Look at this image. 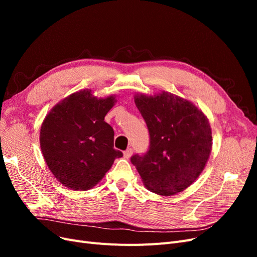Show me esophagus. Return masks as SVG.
I'll return each instance as SVG.
<instances>
[{
	"mask_svg": "<svg viewBox=\"0 0 257 257\" xmlns=\"http://www.w3.org/2000/svg\"><path fill=\"white\" fill-rule=\"evenodd\" d=\"M132 154H133V149H131V148H128V149H126L125 151L123 152V155H124V158H125V159H130Z\"/></svg>",
	"mask_w": 257,
	"mask_h": 257,
	"instance_id": "34e87169",
	"label": "esophagus"
}]
</instances>
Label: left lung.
I'll return each instance as SVG.
<instances>
[{"label":"left lung","instance_id":"1","mask_svg":"<svg viewBox=\"0 0 257 257\" xmlns=\"http://www.w3.org/2000/svg\"><path fill=\"white\" fill-rule=\"evenodd\" d=\"M135 104L150 145L146 153L132 155V164L149 191L164 196L182 192L203 172L211 152L208 119L189 100L168 92L136 95Z\"/></svg>","mask_w":257,"mask_h":257}]
</instances>
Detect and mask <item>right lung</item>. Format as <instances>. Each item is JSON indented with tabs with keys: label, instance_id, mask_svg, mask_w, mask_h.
<instances>
[{
	"label": "right lung",
	"instance_id": "1",
	"mask_svg": "<svg viewBox=\"0 0 257 257\" xmlns=\"http://www.w3.org/2000/svg\"><path fill=\"white\" fill-rule=\"evenodd\" d=\"M114 97L97 99L90 90L76 92L46 116L41 148L58 180L72 190L94 186L123 153L113 149V128L104 121Z\"/></svg>",
	"mask_w": 257,
	"mask_h": 257
}]
</instances>
